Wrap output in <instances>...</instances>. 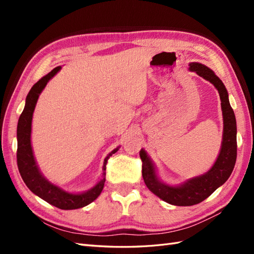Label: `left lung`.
<instances>
[{
	"mask_svg": "<svg viewBox=\"0 0 254 254\" xmlns=\"http://www.w3.org/2000/svg\"><path fill=\"white\" fill-rule=\"evenodd\" d=\"M189 68L190 71L197 73L202 78L213 83L219 93L222 119H224V133H222V143L218 158L210 171L205 174L189 179L178 187H171L159 180L152 161L144 149L140 150L142 176L146 187L167 203L179 206H189L201 202L222 186L233 171L237 155L236 120L233 109L229 103L228 92L224 82L215 75L211 68L201 64L191 63Z\"/></svg>",
	"mask_w": 254,
	"mask_h": 254,
	"instance_id": "1",
	"label": "left lung"
}]
</instances>
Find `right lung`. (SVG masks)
<instances>
[{
  "label": "right lung",
  "instance_id": "1",
  "mask_svg": "<svg viewBox=\"0 0 254 254\" xmlns=\"http://www.w3.org/2000/svg\"><path fill=\"white\" fill-rule=\"evenodd\" d=\"M61 66H57L43 77L37 81L28 92L25 101L24 110L21 113L17 127V162L20 175L26 187L33 191L35 195L40 197L43 200L50 204L58 207L61 210H75L80 209L94 201L95 199L102 193L106 181V165L108 159L113 153L119 150V147L112 150L108 156L106 157L103 166L102 179L98 181L95 187L90 189L87 191L79 194L68 193L64 190L55 184L51 183L39 171L34 152L30 143V134H32V120L35 107L42 90L47 86V83L51 78H53L59 71Z\"/></svg>",
  "mask_w": 254,
  "mask_h": 254
}]
</instances>
